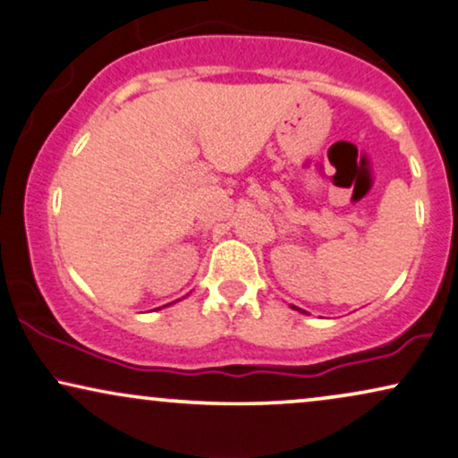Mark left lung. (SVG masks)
I'll return each instance as SVG.
<instances>
[{
  "label": "left lung",
  "mask_w": 458,
  "mask_h": 458,
  "mask_svg": "<svg viewBox=\"0 0 458 458\" xmlns=\"http://www.w3.org/2000/svg\"><path fill=\"white\" fill-rule=\"evenodd\" d=\"M301 312H303V310H301ZM303 314H308V312H303Z\"/></svg>",
  "instance_id": "left-lung-1"
}]
</instances>
